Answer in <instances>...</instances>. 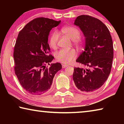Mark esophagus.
Segmentation results:
<instances>
[{
    "instance_id": "34e87169",
    "label": "esophagus",
    "mask_w": 124,
    "mask_h": 124,
    "mask_svg": "<svg viewBox=\"0 0 124 124\" xmlns=\"http://www.w3.org/2000/svg\"><path fill=\"white\" fill-rule=\"evenodd\" d=\"M62 68H66V67H68V66H67V65L64 64H62Z\"/></svg>"
}]
</instances>
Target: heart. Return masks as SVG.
<instances>
[{"label":"heart","instance_id":"1","mask_svg":"<svg viewBox=\"0 0 124 124\" xmlns=\"http://www.w3.org/2000/svg\"><path fill=\"white\" fill-rule=\"evenodd\" d=\"M61 32L64 35L72 40L74 44L80 46L83 44V40L80 37V32L76 27L67 26L62 28ZM59 39L58 32H54L52 33L49 39V45L52 49H55L57 46V43ZM55 58L58 62L64 64H68L76 57L77 52L74 49H61L55 53Z\"/></svg>","mask_w":124,"mask_h":124}]
</instances>
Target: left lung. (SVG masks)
I'll use <instances>...</instances> for the list:
<instances>
[{
  "mask_svg": "<svg viewBox=\"0 0 124 124\" xmlns=\"http://www.w3.org/2000/svg\"><path fill=\"white\" fill-rule=\"evenodd\" d=\"M74 24L85 37V50L76 61L85 68L75 67L73 80L80 91H95L104 84L110 73L114 54L112 37L107 27L91 16H78Z\"/></svg>",
  "mask_w": 124,
  "mask_h": 124,
  "instance_id": "8db88e82",
  "label": "left lung"
}]
</instances>
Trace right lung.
Instances as JSON below:
<instances>
[{"label": "right lung", "instance_id": "right-lung-1", "mask_svg": "<svg viewBox=\"0 0 124 124\" xmlns=\"http://www.w3.org/2000/svg\"><path fill=\"white\" fill-rule=\"evenodd\" d=\"M60 22L38 17L28 22L18 33L13 54L15 73L22 87L32 95L46 92L54 75L62 69L60 63L46 67L54 58L50 54L48 36L51 29Z\"/></svg>", "mask_w": 124, "mask_h": 124}]
</instances>
